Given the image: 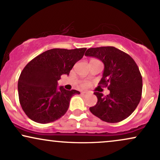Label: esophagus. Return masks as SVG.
<instances>
[{"mask_svg":"<svg viewBox=\"0 0 160 160\" xmlns=\"http://www.w3.org/2000/svg\"><path fill=\"white\" fill-rule=\"evenodd\" d=\"M88 94H89V92H86V91L81 92V95H87Z\"/></svg>","mask_w":160,"mask_h":160,"instance_id":"esophagus-1","label":"esophagus"}]
</instances>
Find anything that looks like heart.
Returning a JSON list of instances; mask_svg holds the SVG:
<instances>
[{
    "label": "heart",
    "mask_w": 160,
    "mask_h": 160,
    "mask_svg": "<svg viewBox=\"0 0 160 160\" xmlns=\"http://www.w3.org/2000/svg\"><path fill=\"white\" fill-rule=\"evenodd\" d=\"M82 86H86V83H82Z\"/></svg>",
    "instance_id": "1"
}]
</instances>
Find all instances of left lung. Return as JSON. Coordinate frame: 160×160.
Here are the masks:
<instances>
[{"mask_svg": "<svg viewBox=\"0 0 160 160\" xmlns=\"http://www.w3.org/2000/svg\"><path fill=\"white\" fill-rule=\"evenodd\" d=\"M85 56L103 62L104 72L98 84L108 86L110 90L106 96L94 92L98 102L89 111L107 122L126 119L137 108L142 93V77L137 64L129 55L113 47L89 48Z\"/></svg>", "mask_w": 160, "mask_h": 160, "instance_id": "obj_1", "label": "left lung"}]
</instances>
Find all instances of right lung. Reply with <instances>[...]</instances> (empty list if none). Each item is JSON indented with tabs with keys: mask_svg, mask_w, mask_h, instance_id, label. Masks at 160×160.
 Returning <instances> with one entry per match:
<instances>
[{
	"mask_svg": "<svg viewBox=\"0 0 160 160\" xmlns=\"http://www.w3.org/2000/svg\"><path fill=\"white\" fill-rule=\"evenodd\" d=\"M86 50V48L49 49L24 68L18 81V92L22 108L31 120L49 123L67 112L71 97L80 92L58 87V80L62 75H69Z\"/></svg>",
	"mask_w": 160,
	"mask_h": 160,
	"instance_id": "add662e5",
	"label": "right lung"
}]
</instances>
